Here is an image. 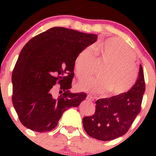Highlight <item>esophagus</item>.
Returning <instances> with one entry per match:
<instances>
[{
	"instance_id": "1",
	"label": "esophagus",
	"mask_w": 156,
	"mask_h": 156,
	"mask_svg": "<svg viewBox=\"0 0 156 156\" xmlns=\"http://www.w3.org/2000/svg\"><path fill=\"white\" fill-rule=\"evenodd\" d=\"M87 100H89V101H94V97H93L92 95H90V94H88L87 97Z\"/></svg>"
}]
</instances>
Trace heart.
<instances>
[{
  "mask_svg": "<svg viewBox=\"0 0 156 156\" xmlns=\"http://www.w3.org/2000/svg\"><path fill=\"white\" fill-rule=\"evenodd\" d=\"M94 54L90 48H84L77 54L74 69L77 77L84 79L94 72L96 60L106 64L100 76L103 78H89L80 81L79 90L92 94L119 96L127 92L137 78V69L133 63L135 54L126 44L115 37L100 41L94 45Z\"/></svg>",
  "mask_w": 156,
  "mask_h": 156,
  "instance_id": "obj_1",
  "label": "heart"
}]
</instances>
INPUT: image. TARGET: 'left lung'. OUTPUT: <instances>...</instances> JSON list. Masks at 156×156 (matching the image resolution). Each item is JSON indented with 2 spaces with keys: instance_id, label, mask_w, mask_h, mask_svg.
Returning a JSON list of instances; mask_svg holds the SVG:
<instances>
[{
  "instance_id": "8db88e82",
  "label": "left lung",
  "mask_w": 156,
  "mask_h": 156,
  "mask_svg": "<svg viewBox=\"0 0 156 156\" xmlns=\"http://www.w3.org/2000/svg\"><path fill=\"white\" fill-rule=\"evenodd\" d=\"M145 89L144 70L140 65L137 81L130 90L96 101L95 113L83 119L86 133L103 141L112 140L125 134L140 112Z\"/></svg>"
}]
</instances>
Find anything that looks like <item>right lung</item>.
<instances>
[{
  "label": "right lung",
  "instance_id": "add662e5",
  "mask_svg": "<svg viewBox=\"0 0 156 156\" xmlns=\"http://www.w3.org/2000/svg\"><path fill=\"white\" fill-rule=\"evenodd\" d=\"M97 40L63 27H53L29 40L22 49L12 74V102L20 122L30 130L48 132L57 126L62 113L85 100V93L72 94L77 54ZM60 84L58 98L53 87Z\"/></svg>",
  "mask_w": 156,
  "mask_h": 156
}]
</instances>
